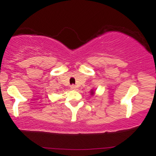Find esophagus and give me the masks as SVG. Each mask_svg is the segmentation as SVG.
Instances as JSON below:
<instances>
[{
    "instance_id": "34e87169",
    "label": "esophagus",
    "mask_w": 156,
    "mask_h": 156,
    "mask_svg": "<svg viewBox=\"0 0 156 156\" xmlns=\"http://www.w3.org/2000/svg\"><path fill=\"white\" fill-rule=\"evenodd\" d=\"M70 89H71L72 90H77L78 87H77L76 86H75V85H72L71 87H70Z\"/></svg>"
}]
</instances>
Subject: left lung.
Wrapping results in <instances>:
<instances>
[{"label":"left lung","mask_w":156,"mask_h":156,"mask_svg":"<svg viewBox=\"0 0 156 156\" xmlns=\"http://www.w3.org/2000/svg\"><path fill=\"white\" fill-rule=\"evenodd\" d=\"M95 90H91V91H90V95H95Z\"/></svg>","instance_id":"8db88e82"}]
</instances>
